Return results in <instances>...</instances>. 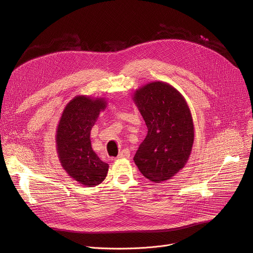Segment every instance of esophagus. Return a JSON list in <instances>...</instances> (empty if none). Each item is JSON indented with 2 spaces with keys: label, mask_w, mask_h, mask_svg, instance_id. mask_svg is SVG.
<instances>
[{
  "label": "esophagus",
  "mask_w": 253,
  "mask_h": 253,
  "mask_svg": "<svg viewBox=\"0 0 253 253\" xmlns=\"http://www.w3.org/2000/svg\"><path fill=\"white\" fill-rule=\"evenodd\" d=\"M129 157H130V151L127 148H125L122 151H120V154L118 155V159H127Z\"/></svg>",
  "instance_id": "obj_1"
}]
</instances>
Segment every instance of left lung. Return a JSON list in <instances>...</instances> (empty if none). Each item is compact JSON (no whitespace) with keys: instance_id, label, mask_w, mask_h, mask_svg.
Here are the masks:
<instances>
[{"instance_id":"left-lung-1","label":"left lung","mask_w":253,"mask_h":253,"mask_svg":"<svg viewBox=\"0 0 253 253\" xmlns=\"http://www.w3.org/2000/svg\"><path fill=\"white\" fill-rule=\"evenodd\" d=\"M133 100L147 127L133 160L148 180H169L183 169L191 154L194 125L190 109L184 96L163 81L136 89Z\"/></svg>"}]
</instances>
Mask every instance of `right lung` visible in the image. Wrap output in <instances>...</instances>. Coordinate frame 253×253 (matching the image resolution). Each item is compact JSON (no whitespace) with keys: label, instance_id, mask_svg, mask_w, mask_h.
<instances>
[{"label":"right lung","instance_id":"1","mask_svg":"<svg viewBox=\"0 0 253 253\" xmlns=\"http://www.w3.org/2000/svg\"><path fill=\"white\" fill-rule=\"evenodd\" d=\"M107 107L104 97L77 95L66 105L56 133V146L63 169L82 186L102 183L109 165L100 160L91 147L90 131L99 113Z\"/></svg>","mask_w":253,"mask_h":253}]
</instances>
